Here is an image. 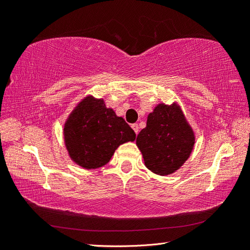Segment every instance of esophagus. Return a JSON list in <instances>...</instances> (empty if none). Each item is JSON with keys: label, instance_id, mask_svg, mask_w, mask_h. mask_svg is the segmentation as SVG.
<instances>
[{"label": "esophagus", "instance_id": "obj_1", "mask_svg": "<svg viewBox=\"0 0 250 250\" xmlns=\"http://www.w3.org/2000/svg\"><path fill=\"white\" fill-rule=\"evenodd\" d=\"M131 128L133 129V131L135 132V134H138V132H139V125H138L137 124H133L132 125H131Z\"/></svg>", "mask_w": 250, "mask_h": 250}]
</instances>
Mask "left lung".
<instances>
[{
  "label": "left lung",
  "instance_id": "left-lung-1",
  "mask_svg": "<svg viewBox=\"0 0 250 250\" xmlns=\"http://www.w3.org/2000/svg\"><path fill=\"white\" fill-rule=\"evenodd\" d=\"M145 166L161 176L173 174L188 160L195 133L177 103L156 104L135 140Z\"/></svg>",
  "mask_w": 250,
  "mask_h": 250
}]
</instances>
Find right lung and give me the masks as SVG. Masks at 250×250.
Returning a JSON list of instances; mask_svg holds the SVG:
<instances>
[{
    "mask_svg": "<svg viewBox=\"0 0 250 250\" xmlns=\"http://www.w3.org/2000/svg\"><path fill=\"white\" fill-rule=\"evenodd\" d=\"M68 156L86 170L107 164L121 145L132 142L134 131L103 98L88 95L71 110L62 129Z\"/></svg>",
    "mask_w": 250,
    "mask_h": 250,
    "instance_id": "obj_1",
    "label": "right lung"
}]
</instances>
